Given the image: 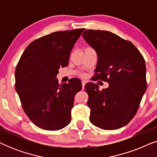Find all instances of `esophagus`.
Here are the masks:
<instances>
[{
    "label": "esophagus",
    "mask_w": 157,
    "mask_h": 157,
    "mask_svg": "<svg viewBox=\"0 0 157 157\" xmlns=\"http://www.w3.org/2000/svg\"><path fill=\"white\" fill-rule=\"evenodd\" d=\"M86 85V81H82V89H84V86Z\"/></svg>",
    "instance_id": "1"
}]
</instances>
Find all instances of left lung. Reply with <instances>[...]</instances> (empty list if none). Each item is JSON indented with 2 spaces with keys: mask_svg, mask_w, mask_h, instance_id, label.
Returning <instances> with one entry per match:
<instances>
[{
  "mask_svg": "<svg viewBox=\"0 0 157 157\" xmlns=\"http://www.w3.org/2000/svg\"><path fill=\"white\" fill-rule=\"evenodd\" d=\"M82 36L97 53L94 78L109 83L101 91L96 83L85 86L90 121L105 130L123 127L136 114L147 89L144 59L132 43L111 32L86 30Z\"/></svg>",
  "mask_w": 157,
  "mask_h": 157,
  "instance_id": "8db88e82",
  "label": "left lung"
}]
</instances>
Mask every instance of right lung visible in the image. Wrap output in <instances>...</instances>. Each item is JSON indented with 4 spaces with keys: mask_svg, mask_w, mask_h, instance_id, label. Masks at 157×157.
I'll return each mask as SVG.
<instances>
[{
    "mask_svg": "<svg viewBox=\"0 0 157 157\" xmlns=\"http://www.w3.org/2000/svg\"><path fill=\"white\" fill-rule=\"evenodd\" d=\"M84 29L54 32L31 43L16 66V91L25 113L38 127L61 129L71 122V112L80 79L59 85V69L67 66L75 43Z\"/></svg>",
    "mask_w": 157,
    "mask_h": 157,
    "instance_id": "1",
    "label": "right lung"
}]
</instances>
